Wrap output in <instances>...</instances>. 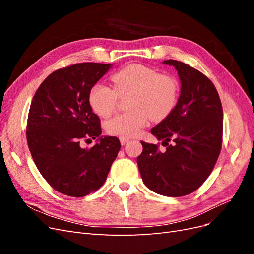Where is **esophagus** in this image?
I'll list each match as a JSON object with an SVG mask.
<instances>
[{"mask_svg": "<svg viewBox=\"0 0 254 254\" xmlns=\"http://www.w3.org/2000/svg\"><path fill=\"white\" fill-rule=\"evenodd\" d=\"M128 141H129V139H126V137H120V142L122 145H125Z\"/></svg>", "mask_w": 254, "mask_h": 254, "instance_id": "34e87169", "label": "esophagus"}]
</instances>
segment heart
<instances>
[{"label":"heart","mask_w":254,"mask_h":254,"mask_svg":"<svg viewBox=\"0 0 254 254\" xmlns=\"http://www.w3.org/2000/svg\"><path fill=\"white\" fill-rule=\"evenodd\" d=\"M113 88L102 82L95 83L89 93L92 110L102 118H108L118 105L119 97L130 94V111L115 115L106 123V131L111 135L133 137L153 120H163L175 108L178 97L176 80L159 71L142 64H129L115 72Z\"/></svg>","instance_id":"obj_1"}]
</instances>
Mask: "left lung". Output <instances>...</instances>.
Wrapping results in <instances>:
<instances>
[{
    "mask_svg": "<svg viewBox=\"0 0 254 254\" xmlns=\"http://www.w3.org/2000/svg\"><path fill=\"white\" fill-rule=\"evenodd\" d=\"M163 64L176 68L181 83L176 107L151 129L166 149L141 142L136 162L149 190L180 197L193 193L213 171L221 149L222 107L214 84L201 72L173 59Z\"/></svg>",
    "mask_w": 254,
    "mask_h": 254,
    "instance_id": "1",
    "label": "left lung"
}]
</instances>
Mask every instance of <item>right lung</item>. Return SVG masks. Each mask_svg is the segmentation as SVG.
I'll list each match as a JSON object with an SVG mask.
<instances>
[{
	"mask_svg": "<svg viewBox=\"0 0 254 254\" xmlns=\"http://www.w3.org/2000/svg\"><path fill=\"white\" fill-rule=\"evenodd\" d=\"M112 64L83 63L60 68L38 88L30 104L26 139L43 178L61 194L83 197L101 188L121 148L102 136L101 120L89 103L91 88ZM96 139L90 150L81 140Z\"/></svg>",
	"mask_w": 254,
	"mask_h": 254,
	"instance_id": "right-lung-1",
	"label": "right lung"
}]
</instances>
